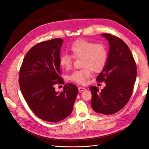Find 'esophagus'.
Listing matches in <instances>:
<instances>
[{"instance_id":"1","label":"esophagus","mask_w":149,"mask_h":149,"mask_svg":"<svg viewBox=\"0 0 149 149\" xmlns=\"http://www.w3.org/2000/svg\"><path fill=\"white\" fill-rule=\"evenodd\" d=\"M78 89H79V92H82V91L86 90V89L85 88H83V87H79Z\"/></svg>"}]
</instances>
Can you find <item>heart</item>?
I'll return each instance as SVG.
<instances>
[{
    "label": "heart",
    "mask_w": 149,
    "mask_h": 149,
    "mask_svg": "<svg viewBox=\"0 0 149 149\" xmlns=\"http://www.w3.org/2000/svg\"><path fill=\"white\" fill-rule=\"evenodd\" d=\"M71 55L63 54L60 58V64L65 70L72 67L73 57L82 58V67L80 70L74 71L69 76L71 81L79 84H84L86 79L90 77L92 70L99 72L102 70L107 60L108 52L106 46L95 43L86 40H77L73 43L70 48Z\"/></svg>",
    "instance_id": "heart-1"
}]
</instances>
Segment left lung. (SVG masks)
Listing matches in <instances>:
<instances>
[{"label": "left lung", "mask_w": 149, "mask_h": 149, "mask_svg": "<svg viewBox=\"0 0 149 149\" xmlns=\"http://www.w3.org/2000/svg\"><path fill=\"white\" fill-rule=\"evenodd\" d=\"M109 42V51L105 66L97 77L106 86L99 91L91 86V107L97 113L112 114L117 113L130 99L136 77V65L133 55L122 39L107 33L101 34Z\"/></svg>", "instance_id": "left-lung-1"}]
</instances>
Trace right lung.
Returning a JSON list of instances; mask_svg holds the SVG:
<instances>
[{"label":"right lung","instance_id":"add662e5","mask_svg":"<svg viewBox=\"0 0 149 149\" xmlns=\"http://www.w3.org/2000/svg\"><path fill=\"white\" fill-rule=\"evenodd\" d=\"M61 38L40 42L26 54L20 68L19 85L21 93L32 111L40 119L49 122H60L70 115L78 88L68 83L63 92L54 85L64 84L61 73Z\"/></svg>","mask_w":149,"mask_h":149}]
</instances>
